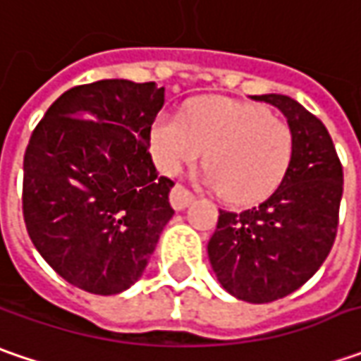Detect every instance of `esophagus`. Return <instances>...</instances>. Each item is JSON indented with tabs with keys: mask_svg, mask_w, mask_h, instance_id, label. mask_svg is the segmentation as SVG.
I'll use <instances>...</instances> for the list:
<instances>
[{
	"mask_svg": "<svg viewBox=\"0 0 361 361\" xmlns=\"http://www.w3.org/2000/svg\"><path fill=\"white\" fill-rule=\"evenodd\" d=\"M195 201V195L183 185H174L171 190V204H173L176 211H183L185 207H188L190 202Z\"/></svg>",
	"mask_w": 361,
	"mask_h": 361,
	"instance_id": "34e87169",
	"label": "esophagus"
}]
</instances>
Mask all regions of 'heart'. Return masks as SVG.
Masks as SVG:
<instances>
[{
    "label": "heart",
    "instance_id": "heart-1",
    "mask_svg": "<svg viewBox=\"0 0 361 361\" xmlns=\"http://www.w3.org/2000/svg\"><path fill=\"white\" fill-rule=\"evenodd\" d=\"M150 150L166 174H178L207 150V185L233 202H255L283 183L295 138L265 106L204 96L183 116L160 112L150 126Z\"/></svg>",
    "mask_w": 361,
    "mask_h": 361
}]
</instances>
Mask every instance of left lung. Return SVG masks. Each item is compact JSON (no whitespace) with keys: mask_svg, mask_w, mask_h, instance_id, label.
I'll list each match as a JSON object with an SVG mask.
<instances>
[{"mask_svg":"<svg viewBox=\"0 0 361 361\" xmlns=\"http://www.w3.org/2000/svg\"><path fill=\"white\" fill-rule=\"evenodd\" d=\"M279 108L293 130L295 152L283 183L259 207L219 211L209 261L219 283L249 303L293 293L329 255L340 221L343 171L331 136L293 98L251 96Z\"/></svg>","mask_w":361,"mask_h":361,"instance_id":"1","label":"left lung"}]
</instances>
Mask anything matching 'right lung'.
Segmentation results:
<instances>
[{"instance_id": "right-lung-1", "label": "right lung", "mask_w": 361, "mask_h": 361, "mask_svg": "<svg viewBox=\"0 0 361 361\" xmlns=\"http://www.w3.org/2000/svg\"><path fill=\"white\" fill-rule=\"evenodd\" d=\"M154 82L100 80L63 92L23 157V221L48 265L96 295L134 285L174 215V183L157 173Z\"/></svg>"}]
</instances>
